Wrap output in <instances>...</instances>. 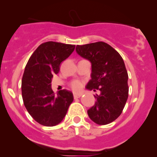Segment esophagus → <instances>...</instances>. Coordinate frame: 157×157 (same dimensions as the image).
Returning a JSON list of instances; mask_svg holds the SVG:
<instances>
[{"instance_id":"obj_1","label":"esophagus","mask_w":157,"mask_h":157,"mask_svg":"<svg viewBox=\"0 0 157 157\" xmlns=\"http://www.w3.org/2000/svg\"><path fill=\"white\" fill-rule=\"evenodd\" d=\"M80 97H82V94H81V93H74V98H78Z\"/></svg>"}]
</instances>
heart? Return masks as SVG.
<instances>
[{
    "instance_id": "obj_1",
    "label": "heart",
    "mask_w": 157,
    "mask_h": 157,
    "mask_svg": "<svg viewBox=\"0 0 157 157\" xmlns=\"http://www.w3.org/2000/svg\"><path fill=\"white\" fill-rule=\"evenodd\" d=\"M71 88L74 90V91H79L80 89L82 88V82L80 81H74V82H71Z\"/></svg>"
}]
</instances>
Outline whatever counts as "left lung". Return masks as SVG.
Returning <instances> with one entry per match:
<instances>
[{"instance_id": "1", "label": "left lung", "mask_w": 157, "mask_h": 157, "mask_svg": "<svg viewBox=\"0 0 157 157\" xmlns=\"http://www.w3.org/2000/svg\"><path fill=\"white\" fill-rule=\"evenodd\" d=\"M75 51L92 65L86 88L100 91L95 104L87 110L89 118L99 125L110 124L121 114L128 99V77L124 59L104 42L77 45Z\"/></svg>"}]
</instances>
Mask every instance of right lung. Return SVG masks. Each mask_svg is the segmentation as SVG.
Listing matches in <instances>:
<instances>
[{
	"label": "right lung",
	"mask_w": 157,
	"mask_h": 157,
	"mask_svg": "<svg viewBox=\"0 0 157 157\" xmlns=\"http://www.w3.org/2000/svg\"><path fill=\"white\" fill-rule=\"evenodd\" d=\"M75 45L57 42L40 44L27 63L22 80V95L26 109L33 118L44 126L59 124L65 118L73 94L61 90L55 95L51 89L53 75L58 74L62 62Z\"/></svg>",
	"instance_id": "add662e5"
}]
</instances>
